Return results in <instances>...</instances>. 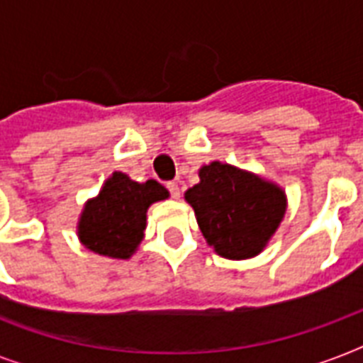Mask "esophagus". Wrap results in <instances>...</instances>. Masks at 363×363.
Returning <instances> with one entry per match:
<instances>
[{"label": "esophagus", "instance_id": "esophagus-1", "mask_svg": "<svg viewBox=\"0 0 363 363\" xmlns=\"http://www.w3.org/2000/svg\"><path fill=\"white\" fill-rule=\"evenodd\" d=\"M167 190L171 192V196L175 199L181 198V188H179V184L177 182H167Z\"/></svg>", "mask_w": 363, "mask_h": 363}]
</instances>
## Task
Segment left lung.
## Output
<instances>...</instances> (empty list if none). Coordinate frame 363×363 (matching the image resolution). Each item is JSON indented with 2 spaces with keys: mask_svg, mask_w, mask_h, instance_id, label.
<instances>
[{
  "mask_svg": "<svg viewBox=\"0 0 363 363\" xmlns=\"http://www.w3.org/2000/svg\"><path fill=\"white\" fill-rule=\"evenodd\" d=\"M199 182L184 192L205 241L218 256H258L286 215V194L277 182L218 160L201 165Z\"/></svg>",
  "mask_w": 363,
  "mask_h": 363,
  "instance_id": "1",
  "label": "left lung"
}]
</instances>
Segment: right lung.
<instances>
[{"label": "right lung", "mask_w": 363, "mask_h": 363, "mask_svg": "<svg viewBox=\"0 0 363 363\" xmlns=\"http://www.w3.org/2000/svg\"><path fill=\"white\" fill-rule=\"evenodd\" d=\"M167 198V188L158 181L137 182L122 171H115L98 196L82 207L77 222L79 241L99 256L131 258L145 238L148 207Z\"/></svg>", "instance_id": "1"}]
</instances>
